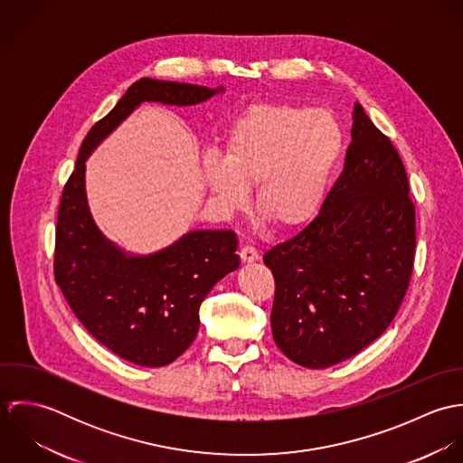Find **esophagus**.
Here are the masks:
<instances>
[{
	"label": "esophagus",
	"instance_id": "34e87169",
	"mask_svg": "<svg viewBox=\"0 0 463 463\" xmlns=\"http://www.w3.org/2000/svg\"><path fill=\"white\" fill-rule=\"evenodd\" d=\"M239 255H241V260H242L244 264H253V262H257V260L260 259L259 251H257L253 246H244Z\"/></svg>",
	"mask_w": 463,
	"mask_h": 463
}]
</instances>
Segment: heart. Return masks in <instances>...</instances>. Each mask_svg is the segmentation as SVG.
<instances>
[{
  "label": "heart",
  "mask_w": 463,
  "mask_h": 463,
  "mask_svg": "<svg viewBox=\"0 0 463 463\" xmlns=\"http://www.w3.org/2000/svg\"><path fill=\"white\" fill-rule=\"evenodd\" d=\"M342 151L344 133L330 110L255 103L230 125L222 156H204L203 175L226 210L242 208L255 185L257 212L288 232L321 212Z\"/></svg>",
  "instance_id": "1"
}]
</instances>
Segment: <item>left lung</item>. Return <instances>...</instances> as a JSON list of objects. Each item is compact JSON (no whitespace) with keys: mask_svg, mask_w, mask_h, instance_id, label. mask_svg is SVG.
<instances>
[{"mask_svg":"<svg viewBox=\"0 0 463 463\" xmlns=\"http://www.w3.org/2000/svg\"><path fill=\"white\" fill-rule=\"evenodd\" d=\"M394 144L360 103L344 171L319 215L270 248V328L287 358L308 369L340 364L396 317L415 251V208Z\"/></svg>","mask_w":463,"mask_h":463,"instance_id":"8db88e82","label":"left lung"}]
</instances>
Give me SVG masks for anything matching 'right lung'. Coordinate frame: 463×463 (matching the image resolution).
Listing matches in <instances>:
<instances>
[{"label":"right lung","mask_w":463,"mask_h":463,"mask_svg":"<svg viewBox=\"0 0 463 463\" xmlns=\"http://www.w3.org/2000/svg\"><path fill=\"white\" fill-rule=\"evenodd\" d=\"M221 92L222 87L140 78L87 133L62 193L55 241L57 285L78 321L99 344L140 367H164L194 342L201 301L241 265L237 235L230 230H194L160 251L127 253L92 219L85 162L144 101L191 107Z\"/></svg>","instance_id":"obj_1"}]
</instances>
